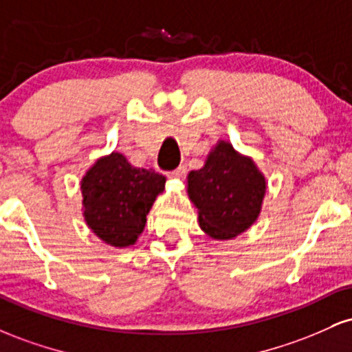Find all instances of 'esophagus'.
<instances>
[{
	"mask_svg": "<svg viewBox=\"0 0 352 352\" xmlns=\"http://www.w3.org/2000/svg\"><path fill=\"white\" fill-rule=\"evenodd\" d=\"M185 172H187V167H185V165H180L179 168H175V170L168 173V177H172V179H182V177L185 175Z\"/></svg>",
	"mask_w": 352,
	"mask_h": 352,
	"instance_id": "obj_1",
	"label": "esophagus"
}]
</instances>
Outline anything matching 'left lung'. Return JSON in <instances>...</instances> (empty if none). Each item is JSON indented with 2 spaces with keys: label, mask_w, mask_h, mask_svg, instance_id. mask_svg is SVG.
I'll list each match as a JSON object with an SVG mask.
<instances>
[{
  "label": "left lung",
  "mask_w": 352,
  "mask_h": 352,
  "mask_svg": "<svg viewBox=\"0 0 352 352\" xmlns=\"http://www.w3.org/2000/svg\"><path fill=\"white\" fill-rule=\"evenodd\" d=\"M266 185V177L252 157L220 139L210 148L204 167L188 172L187 195L205 235L227 241L258 220Z\"/></svg>",
  "instance_id": "left-lung-1"
}]
</instances>
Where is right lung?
Instances as JSON below:
<instances>
[{
	"label": "right lung",
	"mask_w": 352,
	"mask_h": 352,
	"mask_svg": "<svg viewBox=\"0 0 352 352\" xmlns=\"http://www.w3.org/2000/svg\"><path fill=\"white\" fill-rule=\"evenodd\" d=\"M165 182L152 168L134 167L120 152L99 157L80 179L84 221L106 245H135Z\"/></svg>",
	"instance_id": "add662e5"
}]
</instances>
